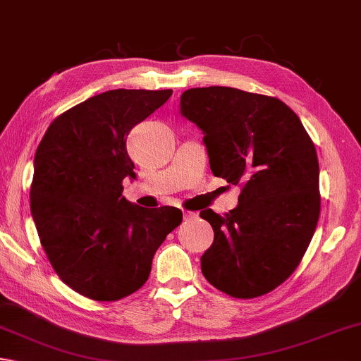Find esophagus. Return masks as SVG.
Returning <instances> with one entry per match:
<instances>
[{
  "label": "esophagus",
  "instance_id": "esophagus-1",
  "mask_svg": "<svg viewBox=\"0 0 361 361\" xmlns=\"http://www.w3.org/2000/svg\"><path fill=\"white\" fill-rule=\"evenodd\" d=\"M196 219H198V214L196 212H190V210H185V212H183V220L185 221H193Z\"/></svg>",
  "mask_w": 361,
  "mask_h": 361
}]
</instances>
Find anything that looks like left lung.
I'll return each instance as SVG.
<instances>
[{"instance_id": "8db88e82", "label": "left lung", "mask_w": 361, "mask_h": 361, "mask_svg": "<svg viewBox=\"0 0 361 361\" xmlns=\"http://www.w3.org/2000/svg\"><path fill=\"white\" fill-rule=\"evenodd\" d=\"M180 113L202 130L214 176L240 187L229 214H200L214 229L202 275L231 297L267 294L294 274L317 226L314 142L284 102L235 87L188 90Z\"/></svg>"}]
</instances>
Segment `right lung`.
<instances>
[{
  "instance_id": "add662e5",
  "label": "right lung",
  "mask_w": 361,
  "mask_h": 361,
  "mask_svg": "<svg viewBox=\"0 0 361 361\" xmlns=\"http://www.w3.org/2000/svg\"><path fill=\"white\" fill-rule=\"evenodd\" d=\"M171 94L102 92L59 114L37 146L30 200L40 245L61 280L91 300L137 292L182 221L179 209H145L122 196V180L135 178L127 135Z\"/></svg>"
}]
</instances>
